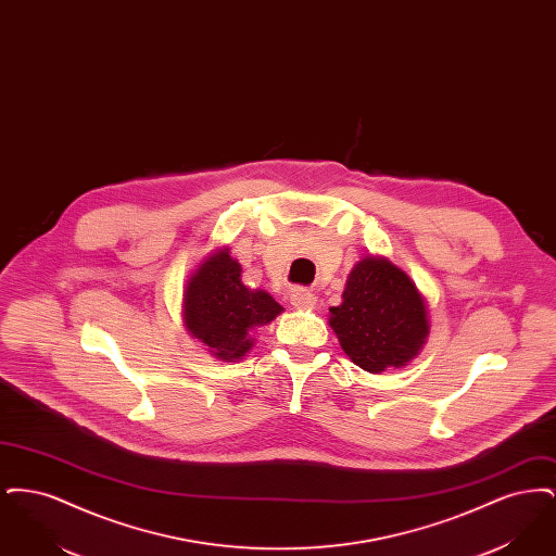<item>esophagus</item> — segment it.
<instances>
[{
	"instance_id": "esophagus-1",
	"label": "esophagus",
	"mask_w": 556,
	"mask_h": 556,
	"mask_svg": "<svg viewBox=\"0 0 556 556\" xmlns=\"http://www.w3.org/2000/svg\"><path fill=\"white\" fill-rule=\"evenodd\" d=\"M291 304L300 311H306V308H313L317 304V295L313 291L295 290L291 293Z\"/></svg>"
}]
</instances>
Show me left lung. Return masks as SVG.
<instances>
[{
  "instance_id": "obj_1",
  "label": "left lung",
  "mask_w": 556,
  "mask_h": 556,
  "mask_svg": "<svg viewBox=\"0 0 556 556\" xmlns=\"http://www.w3.org/2000/svg\"><path fill=\"white\" fill-rule=\"evenodd\" d=\"M342 304L329 325L354 365L369 372L408 365L429 333L424 295L383 256H365L350 270Z\"/></svg>"
}]
</instances>
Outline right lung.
Listing matches in <instances>:
<instances>
[{"label":"right lung","mask_w":556,"mask_h":556,"mask_svg":"<svg viewBox=\"0 0 556 556\" xmlns=\"http://www.w3.org/2000/svg\"><path fill=\"white\" fill-rule=\"evenodd\" d=\"M281 313L283 306L270 293L241 283V266L227 248L211 254L187 281V331L220 361L233 363L245 356L254 345V331Z\"/></svg>","instance_id":"obj_1"}]
</instances>
